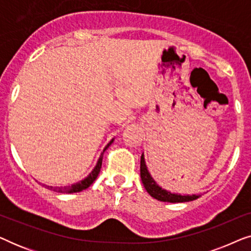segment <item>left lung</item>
Instances as JSON below:
<instances>
[{
	"label": "left lung",
	"instance_id": "obj_1",
	"mask_svg": "<svg viewBox=\"0 0 251 251\" xmlns=\"http://www.w3.org/2000/svg\"><path fill=\"white\" fill-rule=\"evenodd\" d=\"M140 178L144 184V187L147 191L151 197L156 199L159 201L163 202H188L193 201L195 199L199 198V195H180V194H174L171 192H168L163 188H161L159 185L156 184V181L153 179L151 176L149 170H147L145 159H144V154H142L140 157Z\"/></svg>",
	"mask_w": 251,
	"mask_h": 251
}]
</instances>
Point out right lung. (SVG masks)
I'll list each match as a JSON object with an SVG mask.
<instances>
[{
	"mask_svg": "<svg viewBox=\"0 0 251 251\" xmlns=\"http://www.w3.org/2000/svg\"><path fill=\"white\" fill-rule=\"evenodd\" d=\"M113 140H114V139H112L111 142H109V143L107 144V146L105 147V150L107 149V147H108L109 145H111V144L113 143ZM105 150H104V152H105ZM104 152L101 153V155H100V157H99L98 162H97V164H96V167L94 168V170H92L91 173L89 174V176H88L87 178H84L83 180L78 181V183H76V184H73V185H72V186L54 187V188H53L52 186H47V187L52 188L53 191L59 192V193H76V192H81V191L85 190V188H88L92 183H94L95 179H96V178H97V176H98L99 171H100L101 163H102V154H104Z\"/></svg>",
	"mask_w": 251,
	"mask_h": 251,
	"instance_id": "add662e5",
	"label": "right lung"
}]
</instances>
